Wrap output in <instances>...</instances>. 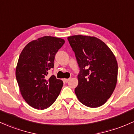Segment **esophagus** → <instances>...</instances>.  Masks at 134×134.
<instances>
[{"label": "esophagus", "mask_w": 134, "mask_h": 134, "mask_svg": "<svg viewBox=\"0 0 134 134\" xmlns=\"http://www.w3.org/2000/svg\"><path fill=\"white\" fill-rule=\"evenodd\" d=\"M64 80L65 82H66V83H67V82H69V81L70 80V79H64Z\"/></svg>", "instance_id": "esophagus-1"}]
</instances>
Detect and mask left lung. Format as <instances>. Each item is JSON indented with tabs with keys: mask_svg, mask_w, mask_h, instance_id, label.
<instances>
[{
	"mask_svg": "<svg viewBox=\"0 0 134 134\" xmlns=\"http://www.w3.org/2000/svg\"><path fill=\"white\" fill-rule=\"evenodd\" d=\"M80 72L75 93L89 108H98L111 96L117 83L118 63L112 51L100 39L88 36L67 37Z\"/></svg>",
	"mask_w": 134,
	"mask_h": 134,
	"instance_id": "8db88e82",
	"label": "left lung"
}]
</instances>
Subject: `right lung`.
Here are the masks:
<instances>
[{
    "label": "right lung",
    "mask_w": 134,
    "mask_h": 134,
    "mask_svg": "<svg viewBox=\"0 0 134 134\" xmlns=\"http://www.w3.org/2000/svg\"><path fill=\"white\" fill-rule=\"evenodd\" d=\"M64 42L61 38L44 36L28 43L19 57L16 77L23 99L32 108H48L59 95L63 81L54 75L49 79L46 76Z\"/></svg>",
    "instance_id": "right-lung-1"
}]
</instances>
